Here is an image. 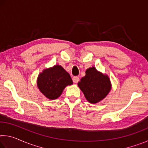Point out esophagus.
Masks as SVG:
<instances>
[{
	"label": "esophagus",
	"instance_id": "34e87169",
	"mask_svg": "<svg viewBox=\"0 0 148 148\" xmlns=\"http://www.w3.org/2000/svg\"><path fill=\"white\" fill-rule=\"evenodd\" d=\"M72 80H73V82L75 84H77V82H79V77L77 76H74L73 77H72Z\"/></svg>",
	"mask_w": 148,
	"mask_h": 148
}]
</instances>
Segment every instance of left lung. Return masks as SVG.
<instances>
[{"mask_svg":"<svg viewBox=\"0 0 148 148\" xmlns=\"http://www.w3.org/2000/svg\"><path fill=\"white\" fill-rule=\"evenodd\" d=\"M77 85L87 101L91 104H96L104 99L112 87L109 77L99 72L94 66L86 70V76Z\"/></svg>","mask_w":148,"mask_h":148,"instance_id":"1","label":"left lung"}]
</instances>
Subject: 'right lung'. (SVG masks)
I'll return each mask as SVG.
<instances>
[{"instance_id": "right-lung-1", "label": "right lung", "mask_w": 148, "mask_h": 148, "mask_svg": "<svg viewBox=\"0 0 148 148\" xmlns=\"http://www.w3.org/2000/svg\"><path fill=\"white\" fill-rule=\"evenodd\" d=\"M73 84L70 74L60 65L44 69L38 75L37 86L47 99L54 100L62 94L67 86Z\"/></svg>"}]
</instances>
